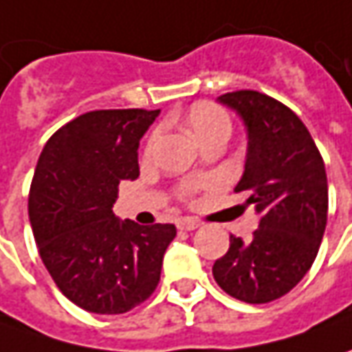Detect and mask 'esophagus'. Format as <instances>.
Returning a JSON list of instances; mask_svg holds the SVG:
<instances>
[{
	"label": "esophagus",
	"instance_id": "34e87169",
	"mask_svg": "<svg viewBox=\"0 0 352 352\" xmlns=\"http://www.w3.org/2000/svg\"><path fill=\"white\" fill-rule=\"evenodd\" d=\"M178 229L180 231H194V229H197L199 227V221H196V219H190V217H184V219H178Z\"/></svg>",
	"mask_w": 352,
	"mask_h": 352
}]
</instances>
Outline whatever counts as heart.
<instances>
[{"mask_svg":"<svg viewBox=\"0 0 352 352\" xmlns=\"http://www.w3.org/2000/svg\"><path fill=\"white\" fill-rule=\"evenodd\" d=\"M188 119H190V127L196 133V137L199 141H206V139H210L213 135H229L231 133V117L217 103H194L190 107ZM158 137H160V129H155L151 133V137H148V142H146V151L148 153L156 146ZM206 186H208V180H204V178H190V180L180 184L178 194H180L182 199H190L196 192H199Z\"/></svg>","mask_w":352,"mask_h":352,"instance_id":"1","label":"heart"}]
</instances>
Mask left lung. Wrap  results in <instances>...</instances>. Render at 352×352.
<instances>
[{
    "mask_svg": "<svg viewBox=\"0 0 352 352\" xmlns=\"http://www.w3.org/2000/svg\"><path fill=\"white\" fill-rule=\"evenodd\" d=\"M249 133V148L236 194H247L261 215L249 241L231 245L213 264L219 288L247 304L282 298L305 276L318 256L327 225V174L302 119L274 98L236 89L219 96Z\"/></svg>",
    "mask_w": 352,
    "mask_h": 352,
    "instance_id": "obj_1",
    "label": "left lung"
}]
</instances>
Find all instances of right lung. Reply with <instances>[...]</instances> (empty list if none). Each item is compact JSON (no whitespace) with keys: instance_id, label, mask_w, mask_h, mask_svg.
Here are the masks:
<instances>
[{"instance_id":"add662e5","label":"right lung","mask_w":352,"mask_h":352,"mask_svg":"<svg viewBox=\"0 0 352 352\" xmlns=\"http://www.w3.org/2000/svg\"><path fill=\"white\" fill-rule=\"evenodd\" d=\"M160 109H98L62 125L45 144L29 192L38 254L78 307L117 316L160 282L172 223L141 227L113 215L119 184L139 178L137 148Z\"/></svg>"}]
</instances>
